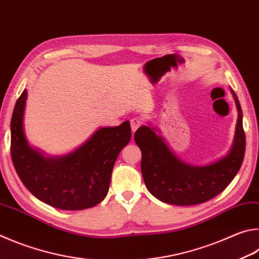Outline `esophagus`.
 Instances as JSON below:
<instances>
[{"label": "esophagus", "instance_id": "esophagus-1", "mask_svg": "<svg viewBox=\"0 0 259 259\" xmlns=\"http://www.w3.org/2000/svg\"><path fill=\"white\" fill-rule=\"evenodd\" d=\"M142 124H143V121H142V119H139V117H134V119H131L130 120V125H131V130H133V134Z\"/></svg>", "mask_w": 259, "mask_h": 259}]
</instances>
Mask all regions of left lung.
<instances>
[{"label":"left lung","instance_id":"obj_1","mask_svg":"<svg viewBox=\"0 0 259 259\" xmlns=\"http://www.w3.org/2000/svg\"><path fill=\"white\" fill-rule=\"evenodd\" d=\"M238 109L233 145L228 155L205 166L182 162L168 148L156 129L143 125L135 133V142L142 150V175L148 191L163 203L189 206L205 203L227 188L244 157L246 135L242 126V111L231 89Z\"/></svg>","mask_w":259,"mask_h":259}]
</instances>
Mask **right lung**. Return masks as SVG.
I'll return each instance as SVG.
<instances>
[{
	"label": "right lung",
	"mask_w": 259,
	"mask_h": 259,
	"mask_svg": "<svg viewBox=\"0 0 259 259\" xmlns=\"http://www.w3.org/2000/svg\"><path fill=\"white\" fill-rule=\"evenodd\" d=\"M26 100L25 89L11 119V157L23 185L36 198L59 209L80 210L101 203L109 192L116 158L130 142L129 121L98 129L72 153L46 157L26 139Z\"/></svg>",
	"instance_id": "obj_1"
}]
</instances>
